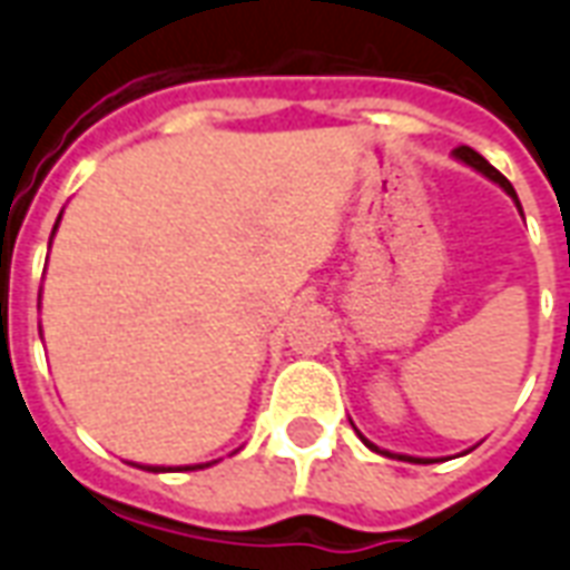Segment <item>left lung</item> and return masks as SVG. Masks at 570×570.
<instances>
[{
  "mask_svg": "<svg viewBox=\"0 0 570 570\" xmlns=\"http://www.w3.org/2000/svg\"><path fill=\"white\" fill-rule=\"evenodd\" d=\"M453 154H456L459 159H462V163H468V166H471V168H478V171H483V175H487L489 180H495V184H499V187L504 189V193H508L510 199L517 202V208H520V199H517V189L510 187V180L504 178V175H501L499 168L489 166L487 159H483V156H480L478 150H471V147L462 145V147H456ZM362 441H365V438H362ZM365 444H368V441H365ZM368 446H371V450H377V446H374V444H368ZM399 459H411V462H423V465H429V462H432V459H414V456H399Z\"/></svg>",
  "mask_w": 570,
  "mask_h": 570,
  "instance_id": "left-lung-1",
  "label": "left lung"
}]
</instances>
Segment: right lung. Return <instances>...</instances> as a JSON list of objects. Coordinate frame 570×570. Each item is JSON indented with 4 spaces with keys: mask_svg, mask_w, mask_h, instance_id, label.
Here are the masks:
<instances>
[{
    "mask_svg": "<svg viewBox=\"0 0 570 570\" xmlns=\"http://www.w3.org/2000/svg\"><path fill=\"white\" fill-rule=\"evenodd\" d=\"M62 217V214H60ZM60 223V220H57ZM53 232H57V226H53ZM193 468H205V465H187V471H193ZM147 471H166V468H147Z\"/></svg>",
    "mask_w": 570,
    "mask_h": 570,
    "instance_id": "1",
    "label": "right lung"
}]
</instances>
